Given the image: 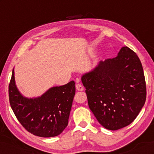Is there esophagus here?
Masks as SVG:
<instances>
[{
  "label": "esophagus",
  "instance_id": "obj_1",
  "mask_svg": "<svg viewBox=\"0 0 154 154\" xmlns=\"http://www.w3.org/2000/svg\"><path fill=\"white\" fill-rule=\"evenodd\" d=\"M76 89L78 91H84V87L81 84H77L76 85Z\"/></svg>",
  "mask_w": 154,
  "mask_h": 154
}]
</instances>
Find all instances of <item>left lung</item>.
<instances>
[{"label":"left lung","instance_id":"1","mask_svg":"<svg viewBox=\"0 0 154 154\" xmlns=\"http://www.w3.org/2000/svg\"><path fill=\"white\" fill-rule=\"evenodd\" d=\"M81 80L88 106L100 125L116 130L131 124L143 107L146 86L137 54L122 47L114 59L100 61Z\"/></svg>","mask_w":154,"mask_h":154}]
</instances>
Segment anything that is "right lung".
<instances>
[{
	"instance_id": "right-lung-1",
	"label": "right lung",
	"mask_w": 154,
	"mask_h": 154,
	"mask_svg": "<svg viewBox=\"0 0 154 154\" xmlns=\"http://www.w3.org/2000/svg\"><path fill=\"white\" fill-rule=\"evenodd\" d=\"M10 105L17 119L28 132L43 137L60 135L68 125L75 82L49 88L40 96L27 98L19 91L14 68L8 87Z\"/></svg>"
}]
</instances>
